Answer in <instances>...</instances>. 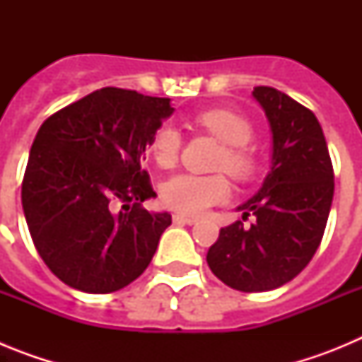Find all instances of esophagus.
<instances>
[{
    "label": "esophagus",
    "instance_id": "esophagus-1",
    "mask_svg": "<svg viewBox=\"0 0 362 362\" xmlns=\"http://www.w3.org/2000/svg\"><path fill=\"white\" fill-rule=\"evenodd\" d=\"M196 217H188L185 214H174V223L175 225H194L196 223Z\"/></svg>",
    "mask_w": 362,
    "mask_h": 362
}]
</instances>
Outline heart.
I'll list each match as a JSON object with an SVG mask.
<instances>
[{
  "mask_svg": "<svg viewBox=\"0 0 362 362\" xmlns=\"http://www.w3.org/2000/svg\"><path fill=\"white\" fill-rule=\"evenodd\" d=\"M196 123L216 136L223 145L217 166L226 168L239 179H248L255 170V158L246 143L252 139L250 121L228 108H210L199 112ZM181 150V134L174 124H161L152 136L150 152L161 168H172ZM230 181L225 174H177L161 187V201L188 216H199L210 206L225 203L230 197Z\"/></svg>",
  "mask_w": 362,
  "mask_h": 362,
  "instance_id": "1",
  "label": "heart"
}]
</instances>
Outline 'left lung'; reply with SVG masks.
<instances>
[{"instance_id": "obj_1", "label": "left lung", "mask_w": 362, "mask_h": 362, "mask_svg": "<svg viewBox=\"0 0 362 362\" xmlns=\"http://www.w3.org/2000/svg\"><path fill=\"white\" fill-rule=\"evenodd\" d=\"M254 99L270 124V172L254 197L238 206L243 219L221 228L206 263L239 292H268L299 276L321 245L334 199V168L313 112L272 86Z\"/></svg>"}]
</instances>
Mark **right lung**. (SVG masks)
<instances>
[{
    "mask_svg": "<svg viewBox=\"0 0 362 362\" xmlns=\"http://www.w3.org/2000/svg\"><path fill=\"white\" fill-rule=\"evenodd\" d=\"M172 112L168 98L107 86L37 130L21 203L37 254L70 288L116 292L152 261L172 216L141 206L156 197L141 165Z\"/></svg>",
    "mask_w": 362,
    "mask_h": 362,
    "instance_id": "add662e5",
    "label": "right lung"
}]
</instances>
